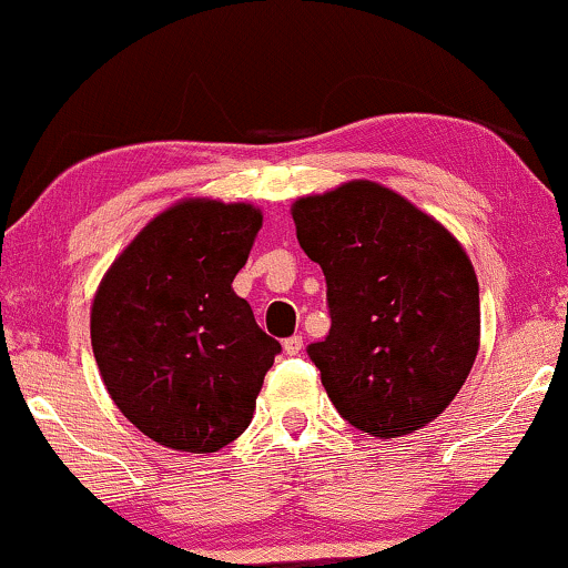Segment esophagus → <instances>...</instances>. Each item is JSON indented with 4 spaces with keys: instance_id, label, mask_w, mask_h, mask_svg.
<instances>
[{
    "instance_id": "34e87169",
    "label": "esophagus",
    "mask_w": 568,
    "mask_h": 568,
    "mask_svg": "<svg viewBox=\"0 0 568 568\" xmlns=\"http://www.w3.org/2000/svg\"><path fill=\"white\" fill-rule=\"evenodd\" d=\"M283 349H285V354H298V352L304 349V338L298 336V333H296V336L285 338V341H283Z\"/></svg>"
}]
</instances>
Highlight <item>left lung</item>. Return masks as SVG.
I'll list each match as a JSON object with an SVG mask.
<instances>
[{
	"mask_svg": "<svg viewBox=\"0 0 568 568\" xmlns=\"http://www.w3.org/2000/svg\"><path fill=\"white\" fill-rule=\"evenodd\" d=\"M323 266L331 331L306 346L341 418L413 434L466 384L479 352V283L460 243L392 190L349 182L293 203Z\"/></svg>",
	"mask_w": 568,
	"mask_h": 568,
	"instance_id": "obj_1",
	"label": "left lung"
}]
</instances>
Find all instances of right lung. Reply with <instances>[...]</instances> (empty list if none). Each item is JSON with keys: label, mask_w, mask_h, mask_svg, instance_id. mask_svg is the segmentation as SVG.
<instances>
[{"label": "right lung", "mask_w": 568, "mask_h": 568, "mask_svg": "<svg viewBox=\"0 0 568 568\" xmlns=\"http://www.w3.org/2000/svg\"><path fill=\"white\" fill-rule=\"evenodd\" d=\"M262 211L184 201L115 258L92 304V352L115 407L163 447L216 453L248 428L280 344L232 280Z\"/></svg>", "instance_id": "obj_1"}]
</instances>
